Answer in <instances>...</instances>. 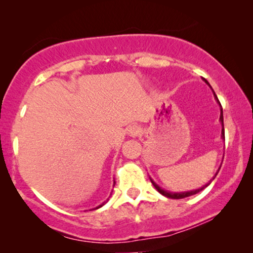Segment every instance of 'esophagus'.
Here are the masks:
<instances>
[{"label":"esophagus","instance_id":"1","mask_svg":"<svg viewBox=\"0 0 253 253\" xmlns=\"http://www.w3.org/2000/svg\"><path fill=\"white\" fill-rule=\"evenodd\" d=\"M139 132H140V127L137 126H130L126 129V134H127V136L132 137V138L138 136V134H139Z\"/></svg>","mask_w":253,"mask_h":253}]
</instances>
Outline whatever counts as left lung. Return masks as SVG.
Here are the masks:
<instances>
[{
  "label": "left lung",
  "instance_id": "8db88e82",
  "mask_svg": "<svg viewBox=\"0 0 253 253\" xmlns=\"http://www.w3.org/2000/svg\"><path fill=\"white\" fill-rule=\"evenodd\" d=\"M203 81L206 83L207 85L210 86L211 87V85H210V83L206 81L205 78H203ZM212 88V87H211ZM212 91H213V88H212ZM213 94H214V98H215V100H216V102L219 103V106H220V122H221V126H222V130H221V138H222V139L224 140V127H223V112H222V107H221V103H220V101H219V99H217V96H216V94H215V92L213 91ZM219 170H220V168H219ZM219 170L216 171V174L213 176V178L211 179L210 181V183H207V184H205L204 186H202V188H199V189H196V190H192V191H185V192H169V191H167V190H165V189H162L161 186H159L157 183H155L153 179H152L151 177H150V179H151V182H152V184L154 185V188L158 190L159 192L161 193L162 196H165V197H167V198H171V199H182V198H185V197H190V196H192V195H196V193H198V192H200L202 191V190H204L206 188V186H209L210 184H211V182L213 181L214 178H215V176L217 175V172H219Z\"/></svg>",
  "mask_w": 253,
  "mask_h": 253
}]
</instances>
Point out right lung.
Returning a JSON list of instances; mask_svg holds the SVG:
<instances>
[{"instance_id":"add662e5","label":"right lung","mask_w":253,"mask_h":253,"mask_svg":"<svg viewBox=\"0 0 253 253\" xmlns=\"http://www.w3.org/2000/svg\"><path fill=\"white\" fill-rule=\"evenodd\" d=\"M114 185H115V181H114ZM107 202H108V199H107ZM107 202H103V203L101 204V205H99L98 207H95V209H93V210H98V209H100V207H102L103 205H105V204H106Z\"/></svg>"}]
</instances>
